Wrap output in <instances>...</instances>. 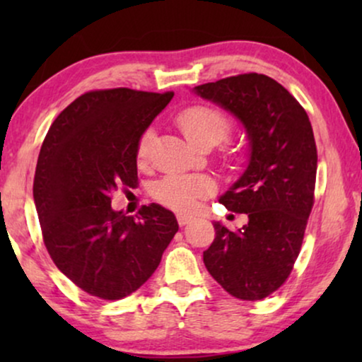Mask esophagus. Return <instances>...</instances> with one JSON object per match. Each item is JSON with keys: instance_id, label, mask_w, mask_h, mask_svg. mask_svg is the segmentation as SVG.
<instances>
[{"instance_id": "esophagus-1", "label": "esophagus", "mask_w": 362, "mask_h": 362, "mask_svg": "<svg viewBox=\"0 0 362 362\" xmlns=\"http://www.w3.org/2000/svg\"><path fill=\"white\" fill-rule=\"evenodd\" d=\"M194 221V217L192 216H187V214H177V224H180L181 227L182 226H187L189 222Z\"/></svg>"}]
</instances>
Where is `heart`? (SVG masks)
Masks as SVG:
<instances>
[{
  "label": "heart",
  "mask_w": 362,
  "mask_h": 362,
  "mask_svg": "<svg viewBox=\"0 0 362 362\" xmlns=\"http://www.w3.org/2000/svg\"><path fill=\"white\" fill-rule=\"evenodd\" d=\"M181 132L192 145L212 148L224 141L232 130L229 117L211 107H191L176 118ZM155 130L146 128L136 145V158L146 163L150 158ZM216 191V182L204 175H168L153 187V196L158 202L175 211H189L197 201L206 199Z\"/></svg>",
  "instance_id": "b5f03b06"
}]
</instances>
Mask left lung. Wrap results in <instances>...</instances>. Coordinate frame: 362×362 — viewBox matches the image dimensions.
I'll return each mask as SVG.
<instances>
[{
  "instance_id": "8db88e82",
  "label": "left lung",
  "mask_w": 362,
  "mask_h": 362,
  "mask_svg": "<svg viewBox=\"0 0 362 362\" xmlns=\"http://www.w3.org/2000/svg\"><path fill=\"white\" fill-rule=\"evenodd\" d=\"M194 93L239 118L249 163L219 197L249 222L232 232L214 222L204 265L227 293L262 300L288 279L313 207L318 155L305 108L264 74H240L194 87Z\"/></svg>"
}]
</instances>
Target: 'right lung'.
I'll return each mask as SVG.
<instances>
[{
    "mask_svg": "<svg viewBox=\"0 0 362 362\" xmlns=\"http://www.w3.org/2000/svg\"><path fill=\"white\" fill-rule=\"evenodd\" d=\"M175 93L132 88L76 98L49 128L34 175V204L54 264L88 295L120 300L153 275L180 229L160 204L136 217L112 209V192L138 181L141 133Z\"/></svg>",
    "mask_w": 362,
    "mask_h": 362,
    "instance_id": "add662e5",
    "label": "right lung"
}]
</instances>
